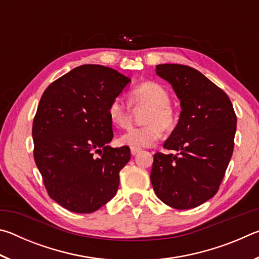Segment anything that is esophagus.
I'll list each match as a JSON object with an SVG mask.
<instances>
[{"label":"esophagus","mask_w":259,"mask_h":259,"mask_svg":"<svg viewBox=\"0 0 259 259\" xmlns=\"http://www.w3.org/2000/svg\"><path fill=\"white\" fill-rule=\"evenodd\" d=\"M139 152H140V148H137V147H131V154H133V155L138 154Z\"/></svg>","instance_id":"34e87169"}]
</instances>
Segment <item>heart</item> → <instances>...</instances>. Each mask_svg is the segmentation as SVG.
<instances>
[{
  "instance_id": "obj_1",
  "label": "heart",
  "mask_w": 259,
  "mask_h": 259,
  "mask_svg": "<svg viewBox=\"0 0 259 259\" xmlns=\"http://www.w3.org/2000/svg\"><path fill=\"white\" fill-rule=\"evenodd\" d=\"M133 105H147L144 116L145 124L129 128L121 136L120 142L130 147H146L159 139L163 128L170 129L176 121V114L169 105V94L160 83L147 81L134 88L129 95ZM114 124L125 128L129 124V107L121 98L113 99L107 109Z\"/></svg>"
}]
</instances>
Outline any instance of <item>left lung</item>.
Segmentation results:
<instances>
[{"label": "left lung", "mask_w": 259, "mask_h": 259, "mask_svg": "<svg viewBox=\"0 0 259 259\" xmlns=\"http://www.w3.org/2000/svg\"><path fill=\"white\" fill-rule=\"evenodd\" d=\"M157 75L181 100L178 123L163 147L177 154H154L151 182L162 202L192 209L216 194L234 147L236 115L222 89L190 66L161 64Z\"/></svg>", "instance_id": "obj_1"}]
</instances>
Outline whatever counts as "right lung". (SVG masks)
Returning <instances> with one entry per match:
<instances>
[{
	"instance_id": "add662e5",
	"label": "right lung",
	"mask_w": 259,
	"mask_h": 259,
	"mask_svg": "<svg viewBox=\"0 0 259 259\" xmlns=\"http://www.w3.org/2000/svg\"><path fill=\"white\" fill-rule=\"evenodd\" d=\"M131 82L115 69L82 65L52 82L33 121L34 159L61 207L94 212L116 194L130 148H113L107 109Z\"/></svg>"
}]
</instances>
